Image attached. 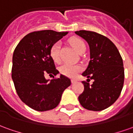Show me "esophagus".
Instances as JSON below:
<instances>
[{
  "instance_id": "34e87169",
  "label": "esophagus",
  "mask_w": 133,
  "mask_h": 133,
  "mask_svg": "<svg viewBox=\"0 0 133 133\" xmlns=\"http://www.w3.org/2000/svg\"><path fill=\"white\" fill-rule=\"evenodd\" d=\"M76 82H77V81L75 80V79H72V80H71V83H72V84H75V83H76Z\"/></svg>"
}]
</instances>
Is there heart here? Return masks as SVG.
<instances>
[{
	"label": "heart",
	"mask_w": 133,
	"mask_h": 133,
	"mask_svg": "<svg viewBox=\"0 0 133 133\" xmlns=\"http://www.w3.org/2000/svg\"><path fill=\"white\" fill-rule=\"evenodd\" d=\"M69 43L73 46L74 49L79 54L84 50H85V44L82 39H80L78 38H76V37L70 38L69 40ZM59 46H60L59 42H56L51 46L50 50H49L50 57L55 63H59V59H60L59 58ZM81 70H82L81 67L78 65H74V64L68 63H64L63 65L59 67V72L64 76L70 77V78H74L75 76H76L77 74L81 71Z\"/></svg>",
	"instance_id": "1"
}]
</instances>
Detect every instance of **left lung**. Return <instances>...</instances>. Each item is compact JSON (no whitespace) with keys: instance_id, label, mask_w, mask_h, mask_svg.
<instances>
[{"instance_id":"left-lung-1","label":"left lung","mask_w":133,"mask_h":133,"mask_svg":"<svg viewBox=\"0 0 133 133\" xmlns=\"http://www.w3.org/2000/svg\"><path fill=\"white\" fill-rule=\"evenodd\" d=\"M76 34L88 43L89 65L82 76L84 89L78 96L80 104L87 110L100 111L111 106L119 97L123 87L124 70L122 58L116 46L107 37L92 31L79 30ZM94 80L89 85V78Z\"/></svg>"}]
</instances>
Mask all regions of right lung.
I'll list each match as a JSON object with an SVG mask.
<instances>
[{
    "label": "right lung",
    "instance_id": "1",
    "mask_svg": "<svg viewBox=\"0 0 133 133\" xmlns=\"http://www.w3.org/2000/svg\"><path fill=\"white\" fill-rule=\"evenodd\" d=\"M68 32L51 30L30 32L15 48L12 58L11 77L21 101L38 111L56 108L64 90L70 85V78L47 80L45 76H56L59 71L49 55L50 48Z\"/></svg>",
    "mask_w": 133,
    "mask_h": 133
}]
</instances>
